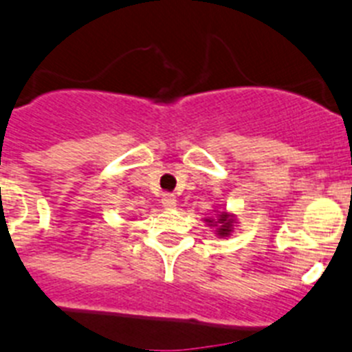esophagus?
Segmentation results:
<instances>
[{"instance_id": "esophagus-1", "label": "esophagus", "mask_w": 352, "mask_h": 352, "mask_svg": "<svg viewBox=\"0 0 352 352\" xmlns=\"http://www.w3.org/2000/svg\"><path fill=\"white\" fill-rule=\"evenodd\" d=\"M161 204H163L164 208H173L177 205V199L173 195H164L163 198H161Z\"/></svg>"}]
</instances>
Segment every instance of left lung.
Returning <instances> with one entry per match:
<instances>
[{"mask_svg": "<svg viewBox=\"0 0 352 352\" xmlns=\"http://www.w3.org/2000/svg\"><path fill=\"white\" fill-rule=\"evenodd\" d=\"M208 226L215 228L217 236H228L233 231V224H235V215L228 214V212H217L214 217H207L204 219Z\"/></svg>", "mask_w": 352, "mask_h": 352, "instance_id": "left-lung-1", "label": "left lung"}]
</instances>
